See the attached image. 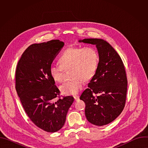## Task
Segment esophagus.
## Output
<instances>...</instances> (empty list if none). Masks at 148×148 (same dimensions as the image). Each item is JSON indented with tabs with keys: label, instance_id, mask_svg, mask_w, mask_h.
Returning <instances> with one entry per match:
<instances>
[{
	"label": "esophagus",
	"instance_id": "1",
	"mask_svg": "<svg viewBox=\"0 0 148 148\" xmlns=\"http://www.w3.org/2000/svg\"><path fill=\"white\" fill-rule=\"evenodd\" d=\"M74 99H75V101H77L78 99H79V97L78 95H75V96H74Z\"/></svg>",
	"mask_w": 148,
	"mask_h": 148
}]
</instances>
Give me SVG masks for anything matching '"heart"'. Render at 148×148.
<instances>
[{
	"label": "heart",
	"instance_id": "obj_1",
	"mask_svg": "<svg viewBox=\"0 0 148 148\" xmlns=\"http://www.w3.org/2000/svg\"><path fill=\"white\" fill-rule=\"evenodd\" d=\"M60 65L52 64L49 74L56 82L62 81L64 70H71L73 79L60 86L61 91L64 94L75 95L82 88L84 80L88 81L94 76L99 63L97 51L93 47H69L60 56Z\"/></svg>",
	"mask_w": 148,
	"mask_h": 148
}]
</instances>
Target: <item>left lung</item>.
Returning <instances> with one entry per match:
<instances>
[{"label": "left lung", "mask_w": 148, "mask_h": 148, "mask_svg": "<svg viewBox=\"0 0 148 148\" xmlns=\"http://www.w3.org/2000/svg\"><path fill=\"white\" fill-rule=\"evenodd\" d=\"M78 41L95 45L99 55L97 71L79 98L86 103V116L93 125H107L121 114L125 107L128 81L123 63L106 41L85 38Z\"/></svg>", "instance_id": "left-lung-1"}]
</instances>
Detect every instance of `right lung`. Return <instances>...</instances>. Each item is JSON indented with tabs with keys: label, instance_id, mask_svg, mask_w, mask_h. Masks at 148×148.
<instances>
[{
	"label": "right lung",
	"instance_id": "add662e5",
	"mask_svg": "<svg viewBox=\"0 0 148 148\" xmlns=\"http://www.w3.org/2000/svg\"><path fill=\"white\" fill-rule=\"evenodd\" d=\"M64 45L59 40L32 45L21 56L16 70V90L26 113L37 126L48 132L64 126L74 102L72 96L60 98L49 74L50 66Z\"/></svg>",
	"mask_w": 148,
	"mask_h": 148
}]
</instances>
